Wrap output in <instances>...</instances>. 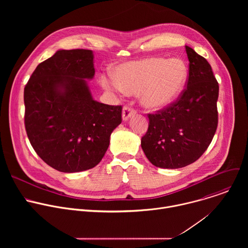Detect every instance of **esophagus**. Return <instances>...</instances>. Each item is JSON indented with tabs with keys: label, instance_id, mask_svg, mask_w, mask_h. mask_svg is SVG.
Segmentation results:
<instances>
[{
	"label": "esophagus",
	"instance_id": "esophagus-1",
	"mask_svg": "<svg viewBox=\"0 0 248 248\" xmlns=\"http://www.w3.org/2000/svg\"><path fill=\"white\" fill-rule=\"evenodd\" d=\"M135 113L136 112L132 108L128 107V106H124V109H123V120L124 121H127L130 117L134 116Z\"/></svg>",
	"mask_w": 248,
	"mask_h": 248
}]
</instances>
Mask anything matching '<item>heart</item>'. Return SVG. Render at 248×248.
<instances>
[{"label": "heart", "instance_id": "1", "mask_svg": "<svg viewBox=\"0 0 248 248\" xmlns=\"http://www.w3.org/2000/svg\"><path fill=\"white\" fill-rule=\"evenodd\" d=\"M187 80V67L180 59L146 58L119 64L113 76H102L104 88L140 94V103L151 111L164 109L180 97Z\"/></svg>", "mask_w": 248, "mask_h": 248}]
</instances>
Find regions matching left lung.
<instances>
[{
  "mask_svg": "<svg viewBox=\"0 0 248 248\" xmlns=\"http://www.w3.org/2000/svg\"><path fill=\"white\" fill-rule=\"evenodd\" d=\"M189 61L188 80L180 99L155 115L141 138L147 159L163 169L184 168L206 151L218 125L219 84L211 65L186 46Z\"/></svg>",
  "mask_w": 248,
  "mask_h": 248,
  "instance_id": "obj_1",
  "label": "left lung"
}]
</instances>
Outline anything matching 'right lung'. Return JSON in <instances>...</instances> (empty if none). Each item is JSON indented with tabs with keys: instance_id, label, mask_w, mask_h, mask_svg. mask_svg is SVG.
<instances>
[{
	"instance_id": "obj_1",
	"label": "right lung",
	"mask_w": 248,
	"mask_h": 248,
	"mask_svg": "<svg viewBox=\"0 0 248 248\" xmlns=\"http://www.w3.org/2000/svg\"><path fill=\"white\" fill-rule=\"evenodd\" d=\"M91 50H59L39 63L24 88L25 129L38 156L62 172L97 166L122 123V106L93 99Z\"/></svg>"
}]
</instances>
